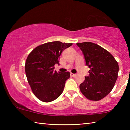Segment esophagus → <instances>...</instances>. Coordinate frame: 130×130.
I'll use <instances>...</instances> for the list:
<instances>
[{
    "label": "esophagus",
    "instance_id": "obj_1",
    "mask_svg": "<svg viewBox=\"0 0 130 130\" xmlns=\"http://www.w3.org/2000/svg\"><path fill=\"white\" fill-rule=\"evenodd\" d=\"M76 75V74H74V73H70V76H71L72 77H74Z\"/></svg>",
    "mask_w": 130,
    "mask_h": 130
}]
</instances>
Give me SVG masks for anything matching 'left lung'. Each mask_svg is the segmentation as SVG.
Here are the masks:
<instances>
[{
	"mask_svg": "<svg viewBox=\"0 0 130 130\" xmlns=\"http://www.w3.org/2000/svg\"><path fill=\"white\" fill-rule=\"evenodd\" d=\"M84 56L89 74L80 85V89L88 99L99 101L113 89L118 76V62L109 52L94 43H76Z\"/></svg>",
	"mask_w": 130,
	"mask_h": 130,
	"instance_id": "8db88e82",
	"label": "left lung"
}]
</instances>
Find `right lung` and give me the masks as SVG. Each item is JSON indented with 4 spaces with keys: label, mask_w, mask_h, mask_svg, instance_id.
I'll return each instance as SVG.
<instances>
[{
    "label": "right lung",
    "mask_w": 130,
    "mask_h": 130,
    "mask_svg": "<svg viewBox=\"0 0 130 130\" xmlns=\"http://www.w3.org/2000/svg\"><path fill=\"white\" fill-rule=\"evenodd\" d=\"M72 45L51 42L38 46L28 54L25 63L26 77L34 95L42 102H52L62 93L70 73H57L54 67L60 64L61 54Z\"/></svg>",
    "instance_id": "right-lung-1"
}]
</instances>
